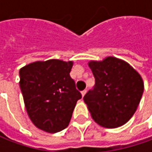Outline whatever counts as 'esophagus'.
<instances>
[{"mask_svg":"<svg viewBox=\"0 0 152 152\" xmlns=\"http://www.w3.org/2000/svg\"><path fill=\"white\" fill-rule=\"evenodd\" d=\"M86 92H87V90H86V89H85V90L81 91V94H82V97H84V96H85V94H86Z\"/></svg>","mask_w":152,"mask_h":152,"instance_id":"34e87169","label":"esophagus"}]
</instances>
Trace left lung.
Segmentation results:
<instances>
[{
    "label": "left lung",
    "instance_id": "obj_1",
    "mask_svg": "<svg viewBox=\"0 0 152 152\" xmlns=\"http://www.w3.org/2000/svg\"><path fill=\"white\" fill-rule=\"evenodd\" d=\"M89 66L95 85L84 101L91 116L102 127H120L137 110L144 90L142 77L129 63L114 57L101 62L91 61Z\"/></svg>",
    "mask_w": 152,
    "mask_h": 152
}]
</instances>
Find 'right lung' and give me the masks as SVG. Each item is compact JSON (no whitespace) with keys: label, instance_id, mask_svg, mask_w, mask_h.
Listing matches in <instances>:
<instances>
[{"label":"right lung","instance_id":"add662e5","mask_svg":"<svg viewBox=\"0 0 152 152\" xmlns=\"http://www.w3.org/2000/svg\"><path fill=\"white\" fill-rule=\"evenodd\" d=\"M72 61L50 59L35 62L19 71L26 110L31 122L41 130L57 133L68 125L81 94L70 72Z\"/></svg>","mask_w":152,"mask_h":152}]
</instances>
